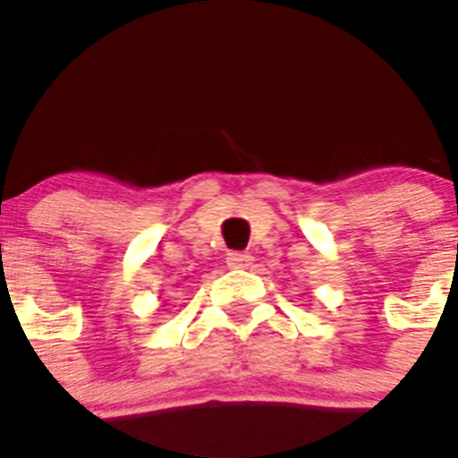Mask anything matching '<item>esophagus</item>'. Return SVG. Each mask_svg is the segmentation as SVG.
I'll return each instance as SVG.
<instances>
[{"label":"esophagus","instance_id":"obj_1","mask_svg":"<svg viewBox=\"0 0 458 458\" xmlns=\"http://www.w3.org/2000/svg\"><path fill=\"white\" fill-rule=\"evenodd\" d=\"M252 261H254L252 254H248V252H229V254H226V266H229V268H248Z\"/></svg>","mask_w":458,"mask_h":458}]
</instances>
